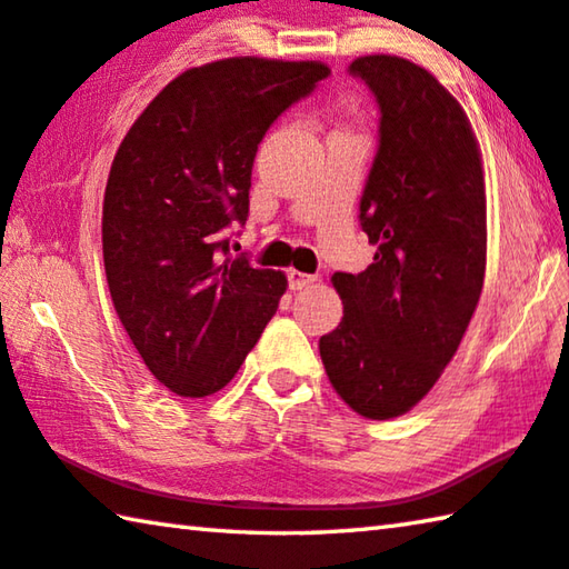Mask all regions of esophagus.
<instances>
[{
	"instance_id": "esophagus-1",
	"label": "esophagus",
	"mask_w": 569,
	"mask_h": 569,
	"mask_svg": "<svg viewBox=\"0 0 569 569\" xmlns=\"http://www.w3.org/2000/svg\"><path fill=\"white\" fill-rule=\"evenodd\" d=\"M287 282H290V290H305V287L317 282V277L305 274V272H300V269H290V272H287Z\"/></svg>"
}]
</instances>
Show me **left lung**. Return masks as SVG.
Returning <instances> with one entry per match:
<instances>
[{"label": "left lung", "instance_id": "left-lung-1", "mask_svg": "<svg viewBox=\"0 0 569 569\" xmlns=\"http://www.w3.org/2000/svg\"><path fill=\"white\" fill-rule=\"evenodd\" d=\"M350 74L380 104V147L360 199L377 252L365 272L332 274L345 317L320 340V355L357 415L392 420L440 380L480 302L482 154L465 109L425 67L367 54Z\"/></svg>", "mask_w": 569, "mask_h": 569}]
</instances>
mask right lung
I'll list each match as a JSON object with an SVG mask.
<instances>
[{
    "instance_id": "1",
    "label": "right lung",
    "mask_w": 569,
    "mask_h": 569,
    "mask_svg": "<svg viewBox=\"0 0 569 569\" xmlns=\"http://www.w3.org/2000/svg\"><path fill=\"white\" fill-rule=\"evenodd\" d=\"M330 74L322 62L229 57L172 79L109 169L102 252L119 322L159 382L207 397L272 320L287 277L229 254L244 224L257 144Z\"/></svg>"
}]
</instances>
